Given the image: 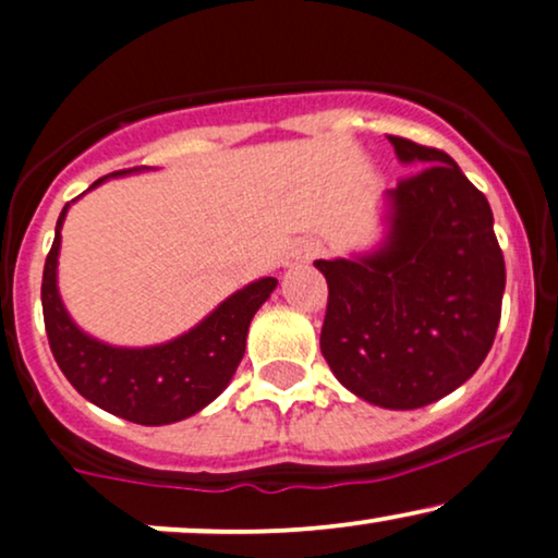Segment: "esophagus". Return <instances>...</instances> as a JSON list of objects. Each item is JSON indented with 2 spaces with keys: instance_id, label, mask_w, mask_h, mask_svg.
<instances>
[{
  "instance_id": "1",
  "label": "esophagus",
  "mask_w": 558,
  "mask_h": 558,
  "mask_svg": "<svg viewBox=\"0 0 558 558\" xmlns=\"http://www.w3.org/2000/svg\"><path fill=\"white\" fill-rule=\"evenodd\" d=\"M317 253H320V243H315V241H296L292 248L287 251L284 266H287V269H294V266L310 264L317 256Z\"/></svg>"
}]
</instances>
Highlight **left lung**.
Masks as SVG:
<instances>
[{
    "mask_svg": "<svg viewBox=\"0 0 558 558\" xmlns=\"http://www.w3.org/2000/svg\"><path fill=\"white\" fill-rule=\"evenodd\" d=\"M425 165L379 205L372 248L315 262L328 281L320 351L368 404L415 410L451 395L487 359L500 325L505 258L489 202L444 150L389 135Z\"/></svg>",
    "mask_w": 558,
    "mask_h": 558,
    "instance_id": "obj_1",
    "label": "left lung"
}]
</instances>
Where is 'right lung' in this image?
Here are the masks:
<instances>
[{
	"mask_svg": "<svg viewBox=\"0 0 558 558\" xmlns=\"http://www.w3.org/2000/svg\"><path fill=\"white\" fill-rule=\"evenodd\" d=\"M137 171L148 169L107 173L86 192L97 190L110 179H122ZM76 199L66 202L58 215L56 238L43 269V317H46L48 343L56 364L84 400L122 421L171 425L197 415L226 392L245 353L253 315L269 300L279 281L274 277L251 281L226 296L194 328L166 343L112 345L99 341L78 328L58 292L61 230L69 207Z\"/></svg>",
	"mask_w": 558,
	"mask_h": 558,
	"instance_id": "obj_1",
	"label": "right lung"
}]
</instances>
